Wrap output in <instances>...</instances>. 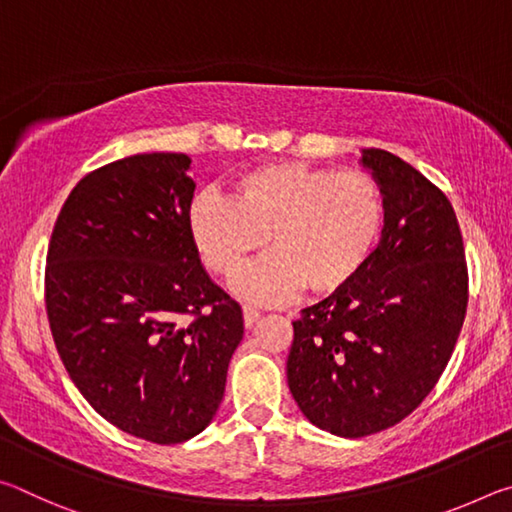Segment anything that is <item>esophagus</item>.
Masks as SVG:
<instances>
[{"label":"esophagus","instance_id":"esophagus-1","mask_svg":"<svg viewBox=\"0 0 512 512\" xmlns=\"http://www.w3.org/2000/svg\"><path fill=\"white\" fill-rule=\"evenodd\" d=\"M259 320V311L253 305H244V325L253 327Z\"/></svg>","mask_w":512,"mask_h":512}]
</instances>
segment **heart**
<instances>
[{
    "label": "heart",
    "instance_id": "b5f03b06",
    "mask_svg": "<svg viewBox=\"0 0 512 512\" xmlns=\"http://www.w3.org/2000/svg\"><path fill=\"white\" fill-rule=\"evenodd\" d=\"M386 192L366 171L305 162H268L244 171L232 201L216 192L194 198L189 225L205 264L230 277L264 248L271 255L235 282L244 298L280 302L307 287L334 293L377 253L386 228Z\"/></svg>",
    "mask_w": 512,
    "mask_h": 512
}]
</instances>
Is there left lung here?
<instances>
[{"label":"left lung","instance_id":"left-lung-1","mask_svg":"<svg viewBox=\"0 0 512 512\" xmlns=\"http://www.w3.org/2000/svg\"><path fill=\"white\" fill-rule=\"evenodd\" d=\"M363 164L386 192L384 237L348 287L300 311L287 359L300 411L343 438L418 409L452 359L470 298L447 196L388 151L366 149Z\"/></svg>","mask_w":512,"mask_h":512}]
</instances>
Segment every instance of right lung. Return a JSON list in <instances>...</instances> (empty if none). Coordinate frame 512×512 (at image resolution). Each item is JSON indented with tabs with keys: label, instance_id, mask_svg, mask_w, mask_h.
Returning a JSON list of instances; mask_svg holds the SVG:
<instances>
[{
	"label": "right lung",
	"instance_id": "add662e5",
	"mask_svg": "<svg viewBox=\"0 0 512 512\" xmlns=\"http://www.w3.org/2000/svg\"><path fill=\"white\" fill-rule=\"evenodd\" d=\"M185 153L90 171L49 239L45 305L65 370L101 418L158 445L201 433L244 336L198 259Z\"/></svg>",
	"mask_w": 512,
	"mask_h": 512
}]
</instances>
